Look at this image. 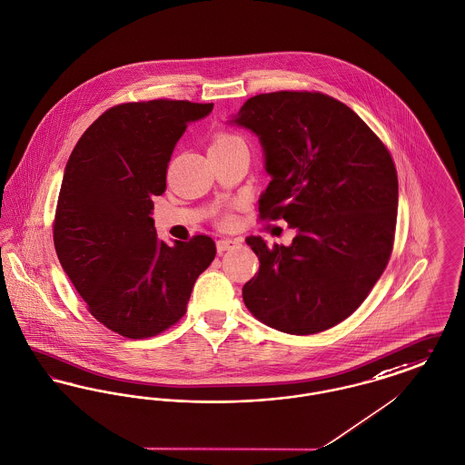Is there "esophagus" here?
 Returning a JSON list of instances; mask_svg holds the SVG:
<instances>
[{"label": "esophagus", "instance_id": "34e87169", "mask_svg": "<svg viewBox=\"0 0 465 465\" xmlns=\"http://www.w3.org/2000/svg\"><path fill=\"white\" fill-rule=\"evenodd\" d=\"M240 243H242L240 240H231V238L219 240V242H217V252H219V253H223V252H227V250H232V248H236V246H238Z\"/></svg>", "mask_w": 465, "mask_h": 465}]
</instances>
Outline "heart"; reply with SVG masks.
Instances as JSON below:
<instances>
[{
  "instance_id": "heart-1",
  "label": "heart",
  "mask_w": 465,
  "mask_h": 465,
  "mask_svg": "<svg viewBox=\"0 0 465 465\" xmlns=\"http://www.w3.org/2000/svg\"><path fill=\"white\" fill-rule=\"evenodd\" d=\"M238 140H242V138H238L236 134H231V133H217L215 136H213V140H212V147H222V145H229V143H232V142H238ZM223 222H229V215H225Z\"/></svg>"
}]
</instances>
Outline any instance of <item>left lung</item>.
Masks as SVG:
<instances>
[{"label":"left lung","mask_w":465,"mask_h":465,"mask_svg":"<svg viewBox=\"0 0 465 465\" xmlns=\"http://www.w3.org/2000/svg\"><path fill=\"white\" fill-rule=\"evenodd\" d=\"M231 123L253 131L271 174L261 221L297 231L291 246L248 236L259 272L250 313L287 334H317L350 317L391 261L399 183L389 148L351 108L310 91L246 99Z\"/></svg>","instance_id":"obj_1"}]
</instances>
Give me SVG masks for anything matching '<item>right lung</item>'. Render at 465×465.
Here are the masks:
<instances>
[{
    "label": "right lung",
    "mask_w": 465,
    "mask_h": 465,
    "mask_svg": "<svg viewBox=\"0 0 465 465\" xmlns=\"http://www.w3.org/2000/svg\"><path fill=\"white\" fill-rule=\"evenodd\" d=\"M212 110L213 103L178 99L112 106L68 159L52 225L55 253L89 313L124 338H152L174 325L215 259L210 236L168 246L150 217L176 142Z\"/></svg>",
    "instance_id": "1"
}]
</instances>
